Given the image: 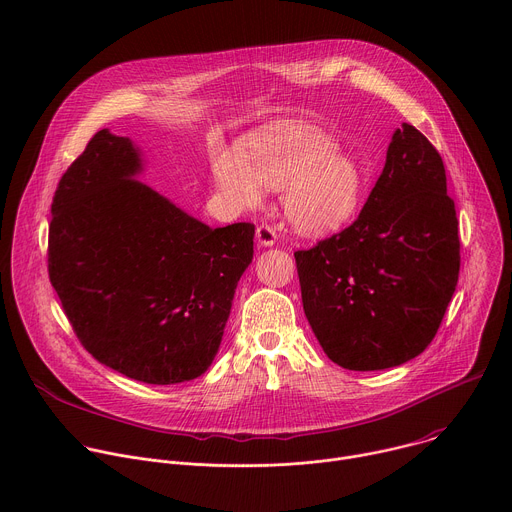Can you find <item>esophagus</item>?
<instances>
[{
	"label": "esophagus",
	"instance_id": "1",
	"mask_svg": "<svg viewBox=\"0 0 512 512\" xmlns=\"http://www.w3.org/2000/svg\"><path fill=\"white\" fill-rule=\"evenodd\" d=\"M275 239H277V235H275L273 227H269V225L257 227V245L259 247H271V245H275Z\"/></svg>",
	"mask_w": 512,
	"mask_h": 512
}]
</instances>
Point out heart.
Masks as SVG:
<instances>
[{
  "label": "heart",
  "mask_w": 512,
  "mask_h": 512,
  "mask_svg": "<svg viewBox=\"0 0 512 512\" xmlns=\"http://www.w3.org/2000/svg\"><path fill=\"white\" fill-rule=\"evenodd\" d=\"M218 194L237 210L263 204L267 190H283L289 223L308 235L340 229L354 216L362 172L336 141L306 125L277 127L251 139L245 158L233 150L212 156Z\"/></svg>",
  "instance_id": "1"
}]
</instances>
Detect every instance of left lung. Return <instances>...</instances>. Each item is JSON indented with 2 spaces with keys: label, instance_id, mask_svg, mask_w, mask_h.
Segmentation results:
<instances>
[{
  "label": "left lung",
  "instance_id": "obj_1",
  "mask_svg": "<svg viewBox=\"0 0 512 512\" xmlns=\"http://www.w3.org/2000/svg\"><path fill=\"white\" fill-rule=\"evenodd\" d=\"M306 318L348 371H381L421 354L460 273V237L442 156L409 123L356 221L296 251Z\"/></svg>",
  "mask_w": 512,
  "mask_h": 512
}]
</instances>
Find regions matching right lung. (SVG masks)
<instances>
[{
    "label": "right lung",
    "mask_w": 512,
    "mask_h": 512,
    "mask_svg": "<svg viewBox=\"0 0 512 512\" xmlns=\"http://www.w3.org/2000/svg\"><path fill=\"white\" fill-rule=\"evenodd\" d=\"M129 137L97 131L52 198L48 275L81 344L150 385L200 377L221 346L255 225L210 229L133 176Z\"/></svg>",
    "instance_id": "obj_1"
}]
</instances>
